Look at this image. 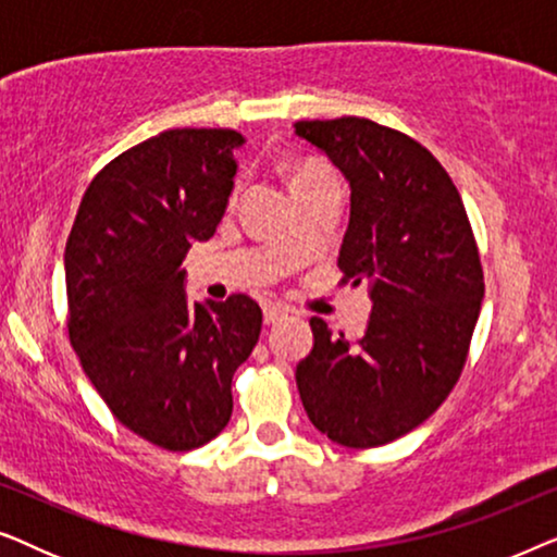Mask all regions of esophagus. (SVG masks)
Segmentation results:
<instances>
[{"mask_svg":"<svg viewBox=\"0 0 557 557\" xmlns=\"http://www.w3.org/2000/svg\"><path fill=\"white\" fill-rule=\"evenodd\" d=\"M288 317V309L281 307V304H269V307H263V322L265 324H276L278 319Z\"/></svg>","mask_w":557,"mask_h":557,"instance_id":"34e87169","label":"esophagus"}]
</instances>
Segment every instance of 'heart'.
<instances>
[{
  "mask_svg": "<svg viewBox=\"0 0 557 557\" xmlns=\"http://www.w3.org/2000/svg\"><path fill=\"white\" fill-rule=\"evenodd\" d=\"M324 177H332L330 172L322 170V166H304V170L296 172L294 177V189L299 185H307V182H314V180H324Z\"/></svg>",
  "mask_w": 557,
  "mask_h": 557,
  "instance_id": "b5f03b06",
  "label": "heart"
}]
</instances>
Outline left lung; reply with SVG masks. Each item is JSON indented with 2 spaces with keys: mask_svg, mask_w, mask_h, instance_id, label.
<instances>
[{
  "mask_svg": "<svg viewBox=\"0 0 557 557\" xmlns=\"http://www.w3.org/2000/svg\"><path fill=\"white\" fill-rule=\"evenodd\" d=\"M349 185L337 265L368 281L372 311L360 339L311 319L314 347L296 364L309 421L334 444L372 448L421 425L467 362L484 299L479 250L463 202L438 159L410 136L345 116L299 121Z\"/></svg>",
  "mask_w": 557,
  "mask_h": 557,
  "instance_id": "obj_1",
  "label": "left lung"
}]
</instances>
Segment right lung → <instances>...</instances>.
<instances>
[{
  "label": "right lung",
  "mask_w": 557,
  "mask_h": 557,
  "mask_svg": "<svg viewBox=\"0 0 557 557\" xmlns=\"http://www.w3.org/2000/svg\"><path fill=\"white\" fill-rule=\"evenodd\" d=\"M240 144L231 128L136 144L96 174L65 243L67 332L83 370L128 431L170 451L225 429L233 375L261 334L250 296L189 301L182 269L225 215Z\"/></svg>",
  "instance_id": "right-lung-1"
}]
</instances>
